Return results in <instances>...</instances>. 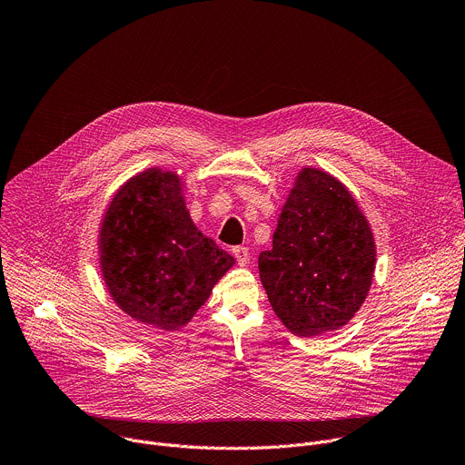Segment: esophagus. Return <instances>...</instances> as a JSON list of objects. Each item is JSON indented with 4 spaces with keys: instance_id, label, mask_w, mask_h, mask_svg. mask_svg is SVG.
<instances>
[{
    "instance_id": "34e87169",
    "label": "esophagus",
    "mask_w": 465,
    "mask_h": 465,
    "mask_svg": "<svg viewBox=\"0 0 465 465\" xmlns=\"http://www.w3.org/2000/svg\"><path fill=\"white\" fill-rule=\"evenodd\" d=\"M233 255H235V259H237L239 267H246L248 261H250V252H248L246 246H235V248H233Z\"/></svg>"
}]
</instances>
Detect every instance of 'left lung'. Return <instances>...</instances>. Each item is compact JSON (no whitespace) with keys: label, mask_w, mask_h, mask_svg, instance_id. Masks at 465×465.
<instances>
[{"label":"left lung","mask_w":465,"mask_h":465,"mask_svg":"<svg viewBox=\"0 0 465 465\" xmlns=\"http://www.w3.org/2000/svg\"><path fill=\"white\" fill-rule=\"evenodd\" d=\"M375 271L371 228L348 187L303 167L282 208L259 278L291 333L316 337L346 325L364 303Z\"/></svg>","instance_id":"8db88e82"}]
</instances>
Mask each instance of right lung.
<instances>
[{
    "mask_svg": "<svg viewBox=\"0 0 465 465\" xmlns=\"http://www.w3.org/2000/svg\"><path fill=\"white\" fill-rule=\"evenodd\" d=\"M101 272L130 318L163 331L183 327L235 259L198 232L182 180L158 167L119 187L99 232Z\"/></svg>",
    "mask_w": 465,
    "mask_h": 465,
    "instance_id": "add662e5",
    "label": "right lung"
}]
</instances>
